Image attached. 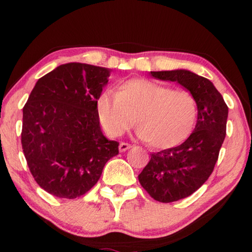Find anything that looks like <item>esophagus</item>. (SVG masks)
Returning a JSON list of instances; mask_svg holds the SVG:
<instances>
[{
	"instance_id": "1",
	"label": "esophagus",
	"mask_w": 252,
	"mask_h": 252,
	"mask_svg": "<svg viewBox=\"0 0 252 252\" xmlns=\"http://www.w3.org/2000/svg\"><path fill=\"white\" fill-rule=\"evenodd\" d=\"M130 147H132V146H130V144L125 143V142H122V143L119 144V151H120V153H124V151L128 150Z\"/></svg>"
}]
</instances>
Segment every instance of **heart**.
<instances>
[{
  "label": "heart",
  "mask_w": 252,
  "mask_h": 252,
  "mask_svg": "<svg viewBox=\"0 0 252 252\" xmlns=\"http://www.w3.org/2000/svg\"><path fill=\"white\" fill-rule=\"evenodd\" d=\"M99 119L106 133L120 136L137 123V136L150 147L167 149L192 130L197 105L190 93L173 91L147 79H133L118 93L103 92L97 99Z\"/></svg>",
  "instance_id": "obj_1"
}]
</instances>
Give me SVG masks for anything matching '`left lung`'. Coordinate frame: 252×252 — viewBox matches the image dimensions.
I'll return each instance as SVG.
<instances>
[{"instance_id": "8db88e82", "label": "left lung", "mask_w": 252, "mask_h": 252, "mask_svg": "<svg viewBox=\"0 0 252 252\" xmlns=\"http://www.w3.org/2000/svg\"><path fill=\"white\" fill-rule=\"evenodd\" d=\"M155 79L178 82L194 96L197 122L180 146L151 154L139 181L151 197L175 202L195 192L211 175L226 136L228 106L209 79L189 70L151 71Z\"/></svg>"}]
</instances>
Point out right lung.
<instances>
[{
    "label": "right lung",
    "instance_id": "obj_1",
    "mask_svg": "<svg viewBox=\"0 0 252 252\" xmlns=\"http://www.w3.org/2000/svg\"><path fill=\"white\" fill-rule=\"evenodd\" d=\"M111 70L85 63L57 66L36 81L23 109L22 146L37 185L77 198L98 181L117 141L103 135L97 99Z\"/></svg>",
    "mask_w": 252,
    "mask_h": 252
}]
</instances>
